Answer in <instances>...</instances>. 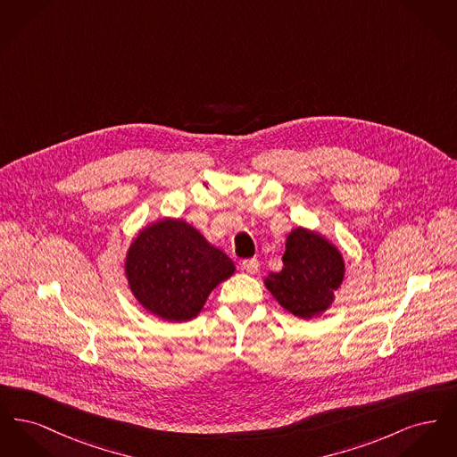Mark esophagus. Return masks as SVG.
Segmentation results:
<instances>
[{"instance_id":"34e87169","label":"esophagus","mask_w":457,"mask_h":457,"mask_svg":"<svg viewBox=\"0 0 457 457\" xmlns=\"http://www.w3.org/2000/svg\"><path fill=\"white\" fill-rule=\"evenodd\" d=\"M241 267H243V270H246L248 274L253 276V274H257L261 270V262L257 261V259H248V261H243Z\"/></svg>"}]
</instances>
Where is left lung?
<instances>
[{"instance_id": "obj_1", "label": "left lung", "mask_w": 457, "mask_h": 457, "mask_svg": "<svg viewBox=\"0 0 457 457\" xmlns=\"http://www.w3.org/2000/svg\"><path fill=\"white\" fill-rule=\"evenodd\" d=\"M283 270L269 272L265 287L286 312L304 320L324 315L345 281L339 248L319 231L296 226L286 237Z\"/></svg>"}]
</instances>
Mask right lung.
Listing matches in <instances>:
<instances>
[{"label": "right lung", "instance_id": "add662e5", "mask_svg": "<svg viewBox=\"0 0 457 457\" xmlns=\"http://www.w3.org/2000/svg\"><path fill=\"white\" fill-rule=\"evenodd\" d=\"M237 267L190 222L162 218L144 226L127 250L125 276L131 295L168 322L195 319L218 284Z\"/></svg>", "mask_w": 457, "mask_h": 457}]
</instances>
